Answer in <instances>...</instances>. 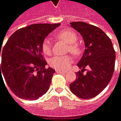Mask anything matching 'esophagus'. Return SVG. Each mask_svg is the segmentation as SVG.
<instances>
[{"mask_svg":"<svg viewBox=\"0 0 121 121\" xmlns=\"http://www.w3.org/2000/svg\"><path fill=\"white\" fill-rule=\"evenodd\" d=\"M56 73H65L67 72L66 71H61V70H58V69H56Z\"/></svg>","mask_w":121,"mask_h":121,"instance_id":"esophagus-1","label":"esophagus"}]
</instances>
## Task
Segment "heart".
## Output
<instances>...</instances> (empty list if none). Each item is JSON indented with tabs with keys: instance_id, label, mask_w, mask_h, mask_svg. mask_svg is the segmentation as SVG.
Returning a JSON list of instances; mask_svg holds the SVG:
<instances>
[{
	"instance_id": "obj_1",
	"label": "heart",
	"mask_w": 121,
	"mask_h": 121,
	"mask_svg": "<svg viewBox=\"0 0 121 121\" xmlns=\"http://www.w3.org/2000/svg\"><path fill=\"white\" fill-rule=\"evenodd\" d=\"M57 37L60 40L68 44V51L75 56L81 54L82 52V48L80 44L76 43L78 40L77 34L71 30H64L60 31L57 34ZM41 49L45 55L49 56L52 54V46L50 41L48 39H45L41 45ZM73 60L71 56H66L63 57L55 56L49 60V65L56 69L66 70L69 67Z\"/></svg>"
}]
</instances>
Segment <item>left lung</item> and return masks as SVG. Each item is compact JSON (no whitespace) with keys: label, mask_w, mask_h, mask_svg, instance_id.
<instances>
[{"label":"left lung","mask_w":121,"mask_h":121,"mask_svg":"<svg viewBox=\"0 0 121 121\" xmlns=\"http://www.w3.org/2000/svg\"><path fill=\"white\" fill-rule=\"evenodd\" d=\"M71 27L84 39L85 50L77 64L82 68L76 72L77 78L69 85L73 94L83 99L99 95L109 82L114 71L116 54L112 43L100 28L84 22H72ZM87 66L90 69L83 74Z\"/></svg>","instance_id":"1"}]
</instances>
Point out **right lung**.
<instances>
[{
	"label": "right lung",
	"mask_w": 121,
	"mask_h": 121,
	"mask_svg": "<svg viewBox=\"0 0 121 121\" xmlns=\"http://www.w3.org/2000/svg\"><path fill=\"white\" fill-rule=\"evenodd\" d=\"M57 24H34L16 31L4 45L0 57V75L18 97L36 100L45 94L55 70L46 68L41 45ZM3 78V77H2Z\"/></svg>",
	"instance_id": "obj_1"
}]
</instances>
